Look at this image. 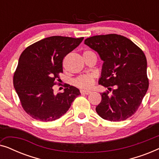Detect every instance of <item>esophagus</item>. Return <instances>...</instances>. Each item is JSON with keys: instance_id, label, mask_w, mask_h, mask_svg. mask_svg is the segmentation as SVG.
I'll return each instance as SVG.
<instances>
[{"instance_id": "34e87169", "label": "esophagus", "mask_w": 159, "mask_h": 159, "mask_svg": "<svg viewBox=\"0 0 159 159\" xmlns=\"http://www.w3.org/2000/svg\"><path fill=\"white\" fill-rule=\"evenodd\" d=\"M80 93H82V94H85V95H88L91 93V91L90 90H80Z\"/></svg>"}]
</instances>
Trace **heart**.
Listing matches in <instances>:
<instances>
[{"mask_svg":"<svg viewBox=\"0 0 159 159\" xmlns=\"http://www.w3.org/2000/svg\"><path fill=\"white\" fill-rule=\"evenodd\" d=\"M85 53H90V51H85ZM94 83V77L91 75H81L73 80V84L75 86L82 89H89Z\"/></svg>","mask_w":159,"mask_h":159,"instance_id":"heart-1","label":"heart"}]
</instances>
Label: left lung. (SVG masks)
<instances>
[{
  "label": "left lung",
  "mask_w": 159,
  "mask_h": 159,
  "mask_svg": "<svg viewBox=\"0 0 159 159\" xmlns=\"http://www.w3.org/2000/svg\"><path fill=\"white\" fill-rule=\"evenodd\" d=\"M84 44L96 51L103 61L98 84L111 90L102 93L95 110L101 118L111 121L125 120L132 116L148 89L147 60L140 48L125 37L116 34L95 35Z\"/></svg>",
  "instance_id": "left-lung-1"
}]
</instances>
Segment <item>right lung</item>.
I'll list each match as a JSON object with an SVG mask.
<instances>
[{
	"mask_svg": "<svg viewBox=\"0 0 159 159\" xmlns=\"http://www.w3.org/2000/svg\"><path fill=\"white\" fill-rule=\"evenodd\" d=\"M84 38L52 36L30 45L21 54L14 75V86L24 110L32 118L51 121L66 114L80 95L66 84L64 92L54 94L53 87L63 72V59Z\"/></svg>",
	"mask_w": 159,
	"mask_h": 159,
	"instance_id": "right-lung-1",
	"label": "right lung"
}]
</instances>
